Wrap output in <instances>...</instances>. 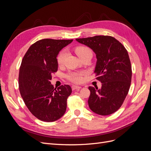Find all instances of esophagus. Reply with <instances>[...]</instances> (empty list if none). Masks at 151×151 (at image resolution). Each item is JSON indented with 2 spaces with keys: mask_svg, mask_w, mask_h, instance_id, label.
Segmentation results:
<instances>
[{
  "mask_svg": "<svg viewBox=\"0 0 151 151\" xmlns=\"http://www.w3.org/2000/svg\"><path fill=\"white\" fill-rule=\"evenodd\" d=\"M81 88V87H80V86H72V90H76V89L79 90Z\"/></svg>",
  "mask_w": 151,
  "mask_h": 151,
  "instance_id": "1",
  "label": "esophagus"
}]
</instances>
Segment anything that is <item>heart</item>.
<instances>
[{"label": "heart", "mask_w": 151, "mask_h": 151, "mask_svg": "<svg viewBox=\"0 0 151 151\" xmlns=\"http://www.w3.org/2000/svg\"><path fill=\"white\" fill-rule=\"evenodd\" d=\"M75 52L79 58L83 57L85 55L88 53H92V52L89 48L84 47V46H80L77 47L75 49ZM67 56V51L66 50H63L59 53L58 56L57 57V62L59 65H62L64 63L65 60V58ZM86 73L85 72H69L67 75V78L68 80L74 83L79 84L82 83L83 80V76H84Z\"/></svg>", "instance_id": "b5f03b06"}]
</instances>
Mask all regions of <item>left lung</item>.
Wrapping results in <instances>:
<instances>
[{
	"label": "left lung",
	"instance_id": "left-lung-1",
	"mask_svg": "<svg viewBox=\"0 0 151 151\" xmlns=\"http://www.w3.org/2000/svg\"><path fill=\"white\" fill-rule=\"evenodd\" d=\"M76 41L96 53V79L102 83L100 89L89 87V108L100 115H111L121 107L130 87L132 72L127 50L110 36L77 38Z\"/></svg>",
	"mask_w": 151,
	"mask_h": 151
}]
</instances>
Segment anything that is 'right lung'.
I'll return each mask as SVG.
<instances>
[{"instance_id": "obj_1", "label": "right lung", "mask_w": 151, "mask_h": 151, "mask_svg": "<svg viewBox=\"0 0 151 151\" xmlns=\"http://www.w3.org/2000/svg\"><path fill=\"white\" fill-rule=\"evenodd\" d=\"M72 41L40 40L31 45L22 58L19 74L20 94L29 111L42 121H56L66 111L70 86L54 88L50 80L58 70L59 52Z\"/></svg>"}]
</instances>
